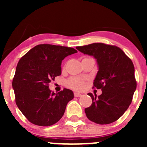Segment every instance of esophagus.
I'll return each instance as SVG.
<instances>
[{
	"label": "esophagus",
	"instance_id": "34e87169",
	"mask_svg": "<svg viewBox=\"0 0 147 147\" xmlns=\"http://www.w3.org/2000/svg\"><path fill=\"white\" fill-rule=\"evenodd\" d=\"M81 96H82L81 93H77V92H75V93H74V96L75 97H80Z\"/></svg>",
	"mask_w": 147,
	"mask_h": 147
}]
</instances>
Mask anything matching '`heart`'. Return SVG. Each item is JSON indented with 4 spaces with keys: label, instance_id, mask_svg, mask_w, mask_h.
<instances>
[{
    "label": "heart",
    "instance_id": "1",
    "mask_svg": "<svg viewBox=\"0 0 147 147\" xmlns=\"http://www.w3.org/2000/svg\"><path fill=\"white\" fill-rule=\"evenodd\" d=\"M66 85L72 89L80 90L85 86V80L82 78L71 77L67 80Z\"/></svg>",
    "mask_w": 147,
    "mask_h": 147
}]
</instances>
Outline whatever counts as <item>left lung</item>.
Listing matches in <instances>:
<instances>
[{
    "mask_svg": "<svg viewBox=\"0 0 147 147\" xmlns=\"http://www.w3.org/2000/svg\"><path fill=\"white\" fill-rule=\"evenodd\" d=\"M76 49L96 59L98 71L93 88L102 93L92 98V105L85 109L87 117L98 124H108L119 119L132 102L137 83L132 60L115 45L92 43L77 46Z\"/></svg>",
    "mask_w": 147,
    "mask_h": 147,
    "instance_id": "obj_1",
    "label": "left lung"
}]
</instances>
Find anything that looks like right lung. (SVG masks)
Masks as SVG:
<instances>
[{
    "label": "right lung",
    "mask_w": 147,
    "mask_h": 147,
    "mask_svg": "<svg viewBox=\"0 0 147 147\" xmlns=\"http://www.w3.org/2000/svg\"><path fill=\"white\" fill-rule=\"evenodd\" d=\"M77 52L61 45L40 44L22 57L12 81L15 102L22 113L35 125L48 127L59 121L74 93L64 88L51 92L49 83L61 75L62 61Z\"/></svg>",
    "instance_id": "obj_1"
}]
</instances>
